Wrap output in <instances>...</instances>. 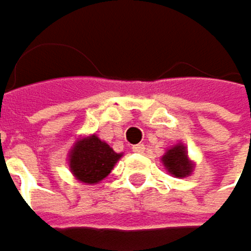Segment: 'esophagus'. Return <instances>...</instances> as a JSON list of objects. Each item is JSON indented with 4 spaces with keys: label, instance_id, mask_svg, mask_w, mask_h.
<instances>
[{
    "label": "esophagus",
    "instance_id": "esophagus-1",
    "mask_svg": "<svg viewBox=\"0 0 251 251\" xmlns=\"http://www.w3.org/2000/svg\"><path fill=\"white\" fill-rule=\"evenodd\" d=\"M132 151H134V152H137V154H142L143 151H145V145H143V143L134 145V146H132Z\"/></svg>",
    "mask_w": 251,
    "mask_h": 251
}]
</instances>
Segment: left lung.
<instances>
[{
    "label": "left lung",
    "instance_id": "left-lung-1",
    "mask_svg": "<svg viewBox=\"0 0 251 251\" xmlns=\"http://www.w3.org/2000/svg\"><path fill=\"white\" fill-rule=\"evenodd\" d=\"M163 163L166 166L168 172H171L175 176H186L192 172L194 166L189 161L186 149L181 145H176L172 149H169L166 154L163 155Z\"/></svg>",
    "mask_w": 251,
    "mask_h": 251
}]
</instances>
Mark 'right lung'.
Instances as JSON below:
<instances>
[{
    "mask_svg": "<svg viewBox=\"0 0 251 251\" xmlns=\"http://www.w3.org/2000/svg\"><path fill=\"white\" fill-rule=\"evenodd\" d=\"M120 157L99 137L91 135L71 149L70 169L82 183H97L111 172Z\"/></svg>",
    "mask_w": 251,
    "mask_h": 251,
    "instance_id": "right-lung-1",
    "label": "right lung"
}]
</instances>
